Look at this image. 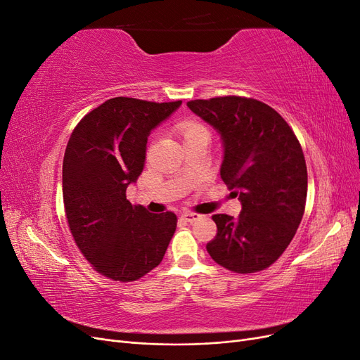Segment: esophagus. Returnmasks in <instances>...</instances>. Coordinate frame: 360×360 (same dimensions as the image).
<instances>
[{"instance_id": "34e87169", "label": "esophagus", "mask_w": 360, "mask_h": 360, "mask_svg": "<svg viewBox=\"0 0 360 360\" xmlns=\"http://www.w3.org/2000/svg\"><path fill=\"white\" fill-rule=\"evenodd\" d=\"M181 217L186 222H195V221H198L200 217H201V214H198V213H193V212H183L181 213Z\"/></svg>"}]
</instances>
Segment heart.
I'll use <instances>...</instances> for the list:
<instances>
[{"label": "heart", "mask_w": 360, "mask_h": 360, "mask_svg": "<svg viewBox=\"0 0 360 360\" xmlns=\"http://www.w3.org/2000/svg\"><path fill=\"white\" fill-rule=\"evenodd\" d=\"M198 134H209V130H207L205 126H202L200 123H193V122L184 123L181 126V135L184 138L192 136V135H198Z\"/></svg>", "instance_id": "heart-1"}]
</instances>
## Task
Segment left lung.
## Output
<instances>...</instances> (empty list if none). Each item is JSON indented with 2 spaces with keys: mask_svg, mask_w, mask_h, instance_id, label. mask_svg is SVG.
Returning a JSON list of instances; mask_svg holds the SVG:
<instances>
[{
  "mask_svg": "<svg viewBox=\"0 0 360 360\" xmlns=\"http://www.w3.org/2000/svg\"><path fill=\"white\" fill-rule=\"evenodd\" d=\"M221 134V177L242 202L238 217L213 214L207 252L234 274H255L284 254L304 213L308 171L299 139L274 108L250 97L191 101Z\"/></svg>",
  "mask_w": 360,
  "mask_h": 360,
  "instance_id": "1",
  "label": "left lung"
}]
</instances>
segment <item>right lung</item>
<instances>
[{
	"label": "right lung",
	"mask_w": 360,
	"mask_h": 360,
	"mask_svg": "<svg viewBox=\"0 0 360 360\" xmlns=\"http://www.w3.org/2000/svg\"><path fill=\"white\" fill-rule=\"evenodd\" d=\"M180 105L114 97L70 135L63 160L64 210L76 246L106 278H143L160 264L176 231V214L132 205L126 189L144 169L150 132Z\"/></svg>",
	"instance_id": "obj_1"
}]
</instances>
